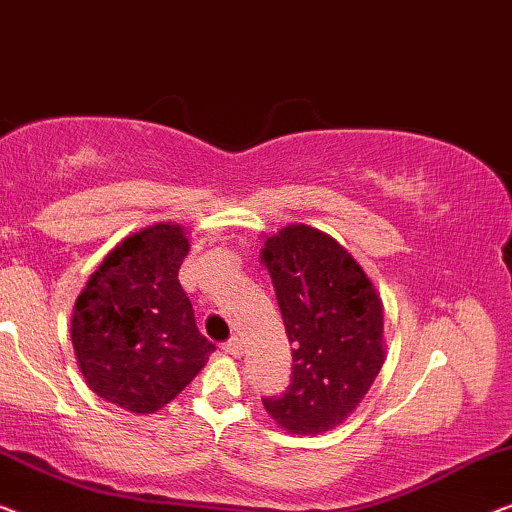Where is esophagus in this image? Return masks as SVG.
I'll list each match as a JSON object with an SVG mask.
<instances>
[{"label": "esophagus", "instance_id": "1", "mask_svg": "<svg viewBox=\"0 0 512 512\" xmlns=\"http://www.w3.org/2000/svg\"><path fill=\"white\" fill-rule=\"evenodd\" d=\"M222 350L227 352L229 357H241L243 355V343H241V338H229L227 343H222Z\"/></svg>", "mask_w": 512, "mask_h": 512}]
</instances>
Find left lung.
<instances>
[{
  "label": "left lung",
  "instance_id": "8db88e82",
  "mask_svg": "<svg viewBox=\"0 0 512 512\" xmlns=\"http://www.w3.org/2000/svg\"><path fill=\"white\" fill-rule=\"evenodd\" d=\"M292 350V380L262 403L280 429L325 434L359 406L385 362L383 301L348 250L290 225L262 248Z\"/></svg>",
  "mask_w": 512,
  "mask_h": 512
}]
</instances>
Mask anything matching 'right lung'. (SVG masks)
Here are the masks:
<instances>
[{
    "mask_svg": "<svg viewBox=\"0 0 512 512\" xmlns=\"http://www.w3.org/2000/svg\"><path fill=\"white\" fill-rule=\"evenodd\" d=\"M187 250L181 225L141 229L106 255L76 299L71 343L85 383L129 413L160 410L215 350L178 283Z\"/></svg>",
    "mask_w": 512,
    "mask_h": 512,
    "instance_id": "1",
    "label": "right lung"
}]
</instances>
